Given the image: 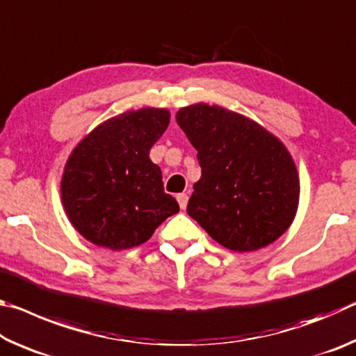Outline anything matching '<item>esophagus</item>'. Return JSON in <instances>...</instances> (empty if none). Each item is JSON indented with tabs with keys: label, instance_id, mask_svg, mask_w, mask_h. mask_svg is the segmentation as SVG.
Returning a JSON list of instances; mask_svg holds the SVG:
<instances>
[{
	"label": "esophagus",
	"instance_id": "1",
	"mask_svg": "<svg viewBox=\"0 0 356 356\" xmlns=\"http://www.w3.org/2000/svg\"><path fill=\"white\" fill-rule=\"evenodd\" d=\"M177 202H179L180 209H185L186 204H188V195H186V193H179Z\"/></svg>",
	"mask_w": 356,
	"mask_h": 356
}]
</instances>
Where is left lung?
Segmentation results:
<instances>
[{
    "mask_svg": "<svg viewBox=\"0 0 356 356\" xmlns=\"http://www.w3.org/2000/svg\"><path fill=\"white\" fill-rule=\"evenodd\" d=\"M176 119L201 166L186 213L232 251H254L281 237L297 212L300 182L278 138L216 105L180 108Z\"/></svg>",
    "mask_w": 356,
    "mask_h": 356,
    "instance_id": "left-lung-1",
    "label": "left lung"
}]
</instances>
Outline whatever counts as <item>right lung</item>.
Returning <instances> with one entry per match:
<instances>
[{"mask_svg": "<svg viewBox=\"0 0 356 356\" xmlns=\"http://www.w3.org/2000/svg\"><path fill=\"white\" fill-rule=\"evenodd\" d=\"M170 111L143 108L108 119L78 144L65 165L61 196L69 220L89 242L127 250L146 242L179 204L165 193L150 147Z\"/></svg>", "mask_w": 356, "mask_h": 356, "instance_id": "add662e5", "label": "right lung"}]
</instances>
